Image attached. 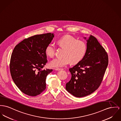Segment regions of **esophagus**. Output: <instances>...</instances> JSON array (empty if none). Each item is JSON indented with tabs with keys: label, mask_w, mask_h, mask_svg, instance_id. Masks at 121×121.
Listing matches in <instances>:
<instances>
[{
	"label": "esophagus",
	"mask_w": 121,
	"mask_h": 121,
	"mask_svg": "<svg viewBox=\"0 0 121 121\" xmlns=\"http://www.w3.org/2000/svg\"><path fill=\"white\" fill-rule=\"evenodd\" d=\"M55 70L56 71H60V70H63V69H61V68H55Z\"/></svg>",
	"instance_id": "obj_1"
}]
</instances>
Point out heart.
I'll return each mask as SVG.
<instances>
[{
	"label": "heart",
	"mask_w": 121,
	"mask_h": 121,
	"mask_svg": "<svg viewBox=\"0 0 121 121\" xmlns=\"http://www.w3.org/2000/svg\"><path fill=\"white\" fill-rule=\"evenodd\" d=\"M57 45L64 49V57L57 58L51 61L49 65L54 68L62 67L70 62L75 64L81 61L87 51V45L83 41L78 39L72 36L66 35L57 41ZM55 48L51 44L47 46L45 52L47 56L53 58L55 56Z\"/></svg>",
	"instance_id": "b5f03b06"
}]
</instances>
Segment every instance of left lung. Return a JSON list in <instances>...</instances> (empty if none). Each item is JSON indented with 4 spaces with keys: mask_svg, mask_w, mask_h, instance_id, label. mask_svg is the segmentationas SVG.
<instances>
[{
    "mask_svg": "<svg viewBox=\"0 0 121 121\" xmlns=\"http://www.w3.org/2000/svg\"><path fill=\"white\" fill-rule=\"evenodd\" d=\"M87 51L82 60L69 69L72 77L66 83L65 89L76 97L90 95L99 86L108 64L105 49L92 36L87 39Z\"/></svg>",
    "mask_w": 121,
    "mask_h": 121,
    "instance_id": "8db88e82",
    "label": "left lung"
}]
</instances>
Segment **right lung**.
Listing matches in <instances>:
<instances>
[{
  "label": "right lung",
  "mask_w": 121,
  "mask_h": 121,
  "mask_svg": "<svg viewBox=\"0 0 121 121\" xmlns=\"http://www.w3.org/2000/svg\"><path fill=\"white\" fill-rule=\"evenodd\" d=\"M54 33L34 35L16 45L11 55L10 72L16 86L25 94L35 96L46 89V78L52 69L41 70L48 62L45 50Z\"/></svg>",
  "instance_id": "add662e5"
}]
</instances>
